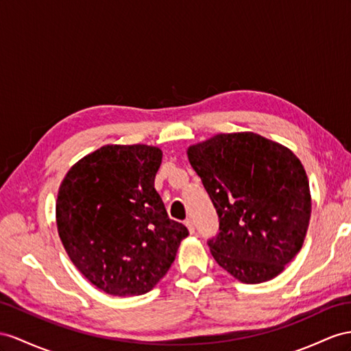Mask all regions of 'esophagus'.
<instances>
[{
  "mask_svg": "<svg viewBox=\"0 0 351 351\" xmlns=\"http://www.w3.org/2000/svg\"><path fill=\"white\" fill-rule=\"evenodd\" d=\"M185 226L188 227V230H190L191 234H194V232H195V227H194L193 219H186V221H185Z\"/></svg>",
  "mask_w": 351,
  "mask_h": 351,
  "instance_id": "34e87169",
  "label": "esophagus"
}]
</instances>
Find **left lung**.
<instances>
[{"label":"left lung","mask_w":351,"mask_h":351,"mask_svg":"<svg viewBox=\"0 0 351 351\" xmlns=\"http://www.w3.org/2000/svg\"><path fill=\"white\" fill-rule=\"evenodd\" d=\"M217 209L212 256L245 283L283 271L302 247L311 213L308 179L292 151L252 132L221 133L188 148Z\"/></svg>","instance_id":"left-lung-1"}]
</instances>
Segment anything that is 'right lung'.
Wrapping results in <instances>:
<instances>
[{
    "label": "right lung",
    "instance_id": "right-lung-1",
    "mask_svg": "<svg viewBox=\"0 0 351 351\" xmlns=\"http://www.w3.org/2000/svg\"><path fill=\"white\" fill-rule=\"evenodd\" d=\"M160 165L156 147L106 145L71 167L59 188L56 221L66 254L110 295L149 292L188 236L154 188Z\"/></svg>",
    "mask_w": 351,
    "mask_h": 351
}]
</instances>
